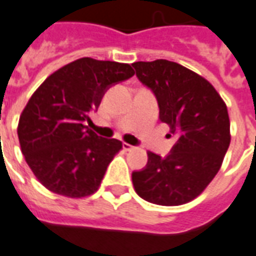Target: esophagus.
I'll return each instance as SVG.
<instances>
[{"label": "esophagus", "mask_w": 256, "mask_h": 256, "mask_svg": "<svg viewBox=\"0 0 256 256\" xmlns=\"http://www.w3.org/2000/svg\"><path fill=\"white\" fill-rule=\"evenodd\" d=\"M123 149H124V150H133L134 149V146L133 145H130V144H123Z\"/></svg>", "instance_id": "obj_1"}]
</instances>
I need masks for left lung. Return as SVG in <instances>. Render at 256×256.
Returning a JSON list of instances; mask_svg holds the SVG:
<instances>
[{
	"mask_svg": "<svg viewBox=\"0 0 256 256\" xmlns=\"http://www.w3.org/2000/svg\"><path fill=\"white\" fill-rule=\"evenodd\" d=\"M133 66L156 94L160 119L176 137L168 156L148 152L146 166L132 175L134 190L154 205H184L204 192L221 168L230 144L226 104L206 78L176 62L141 60Z\"/></svg>",
	"mask_w": 256,
	"mask_h": 256,
	"instance_id": "8db88e82",
	"label": "left lung"
}]
</instances>
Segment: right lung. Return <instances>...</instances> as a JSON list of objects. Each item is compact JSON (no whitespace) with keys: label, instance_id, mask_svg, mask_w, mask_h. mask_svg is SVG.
Returning a JSON list of instances; mask_svg holds the SVG:
<instances>
[{"label":"right lung","instance_id":"obj_1","mask_svg":"<svg viewBox=\"0 0 256 256\" xmlns=\"http://www.w3.org/2000/svg\"><path fill=\"white\" fill-rule=\"evenodd\" d=\"M134 76L128 64L80 58L43 81L22 110L17 136L26 162L51 192L84 198L99 190L122 142L85 126L112 84Z\"/></svg>","mask_w":256,"mask_h":256}]
</instances>
